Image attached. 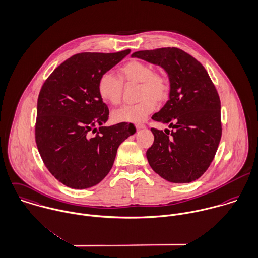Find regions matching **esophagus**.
Instances as JSON below:
<instances>
[{
	"label": "esophagus",
	"instance_id": "1",
	"mask_svg": "<svg viewBox=\"0 0 258 258\" xmlns=\"http://www.w3.org/2000/svg\"><path fill=\"white\" fill-rule=\"evenodd\" d=\"M134 126L136 127V129H142V128H145V125H144V124H141V123H134Z\"/></svg>",
	"mask_w": 258,
	"mask_h": 258
}]
</instances>
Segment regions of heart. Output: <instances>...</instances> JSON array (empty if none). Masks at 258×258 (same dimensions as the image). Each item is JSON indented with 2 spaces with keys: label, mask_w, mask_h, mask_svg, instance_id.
I'll list each match as a JSON object with an SVG mask.
<instances>
[{
  "label": "heart",
  "mask_w": 258,
  "mask_h": 258,
  "mask_svg": "<svg viewBox=\"0 0 258 258\" xmlns=\"http://www.w3.org/2000/svg\"><path fill=\"white\" fill-rule=\"evenodd\" d=\"M118 76L110 73L103 74L98 82V93L101 99L111 105H119L122 97L123 84H137V102L125 105L114 111L112 117L115 122H141L156 108L157 103L165 102L170 94L168 78L154 72L151 65L131 60L118 70Z\"/></svg>",
  "instance_id": "b5f03b06"
}]
</instances>
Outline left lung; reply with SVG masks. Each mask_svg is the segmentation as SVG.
Wrapping results in <instances>:
<instances>
[{"mask_svg":"<svg viewBox=\"0 0 258 258\" xmlns=\"http://www.w3.org/2000/svg\"><path fill=\"white\" fill-rule=\"evenodd\" d=\"M132 57L161 66L170 81L169 100L152 119L172 130L151 128L154 142L146 152L151 168L169 182L195 181L208 169L221 139L216 88L202 64L181 49L138 51Z\"/></svg>","mask_w":258,"mask_h":258,"instance_id":"obj_1","label":"left lung"}]
</instances>
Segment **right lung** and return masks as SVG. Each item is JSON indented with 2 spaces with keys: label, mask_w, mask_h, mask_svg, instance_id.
Here are the masks:
<instances>
[{
  "label": "right lung",
  "mask_w": 258,
  "mask_h": 258,
  "mask_svg": "<svg viewBox=\"0 0 258 258\" xmlns=\"http://www.w3.org/2000/svg\"><path fill=\"white\" fill-rule=\"evenodd\" d=\"M129 53L128 49L76 54L57 67L41 88L36 144L47 169L70 188L85 189L101 182L113 166L119 145L135 133L131 123L102 126L109 109L98 93L100 77Z\"/></svg>",
  "instance_id": "add662e5"
}]
</instances>
